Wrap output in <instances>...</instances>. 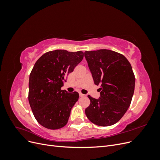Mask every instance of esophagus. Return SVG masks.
Returning <instances> with one entry per match:
<instances>
[{
  "instance_id": "34e87169",
  "label": "esophagus",
  "mask_w": 160,
  "mask_h": 160,
  "mask_svg": "<svg viewBox=\"0 0 160 160\" xmlns=\"http://www.w3.org/2000/svg\"><path fill=\"white\" fill-rule=\"evenodd\" d=\"M79 96H80V97H85V95L84 94H82V93H79Z\"/></svg>"
}]
</instances>
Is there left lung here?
Returning <instances> with one entry per match:
<instances>
[{"label": "left lung", "mask_w": 160, "mask_h": 160, "mask_svg": "<svg viewBox=\"0 0 160 160\" xmlns=\"http://www.w3.org/2000/svg\"><path fill=\"white\" fill-rule=\"evenodd\" d=\"M85 57L96 85L99 99L90 95L85 110L90 122L99 126L112 125L126 113L134 93L132 67L123 55L108 49L85 51Z\"/></svg>", "instance_id": "obj_1"}]
</instances>
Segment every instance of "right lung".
Listing matches in <instances>:
<instances>
[{
  "label": "right lung",
  "mask_w": 160,
  "mask_h": 160,
  "mask_svg": "<svg viewBox=\"0 0 160 160\" xmlns=\"http://www.w3.org/2000/svg\"><path fill=\"white\" fill-rule=\"evenodd\" d=\"M82 51H49L34 65L29 76L28 101L38 123L50 129H60L68 122L79 93L61 90L67 76L83 60Z\"/></svg>",
  "instance_id": "obj_1"
}]
</instances>
